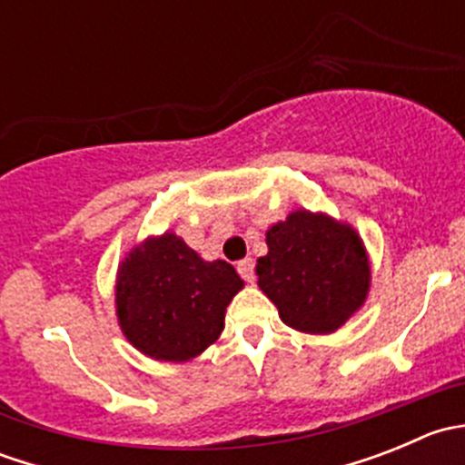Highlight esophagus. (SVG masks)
<instances>
[{"label":"esophagus","instance_id":"34e87169","mask_svg":"<svg viewBox=\"0 0 465 465\" xmlns=\"http://www.w3.org/2000/svg\"><path fill=\"white\" fill-rule=\"evenodd\" d=\"M238 274L247 281V283H254L256 274H254V261L252 259H242L238 262Z\"/></svg>","mask_w":465,"mask_h":465}]
</instances>
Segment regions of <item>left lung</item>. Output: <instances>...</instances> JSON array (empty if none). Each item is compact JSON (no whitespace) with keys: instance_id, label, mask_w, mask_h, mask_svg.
<instances>
[{"instance_id":"obj_1","label":"left lung","mask_w":465,"mask_h":465,"mask_svg":"<svg viewBox=\"0 0 465 465\" xmlns=\"http://www.w3.org/2000/svg\"><path fill=\"white\" fill-rule=\"evenodd\" d=\"M259 288L302 332H332L367 299L369 259L358 233L323 213L294 211L267 232Z\"/></svg>"}]
</instances>
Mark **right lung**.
Returning a JSON list of instances; mask_svg holds the SVG:
<instances>
[{
	"instance_id": "add662e5",
	"label": "right lung",
	"mask_w": 465,
	"mask_h": 465,
	"mask_svg": "<svg viewBox=\"0 0 465 465\" xmlns=\"http://www.w3.org/2000/svg\"><path fill=\"white\" fill-rule=\"evenodd\" d=\"M242 288L227 261L206 262L175 233L150 238L124 261L116 312L125 337L154 360L184 362L213 344Z\"/></svg>"
}]
</instances>
